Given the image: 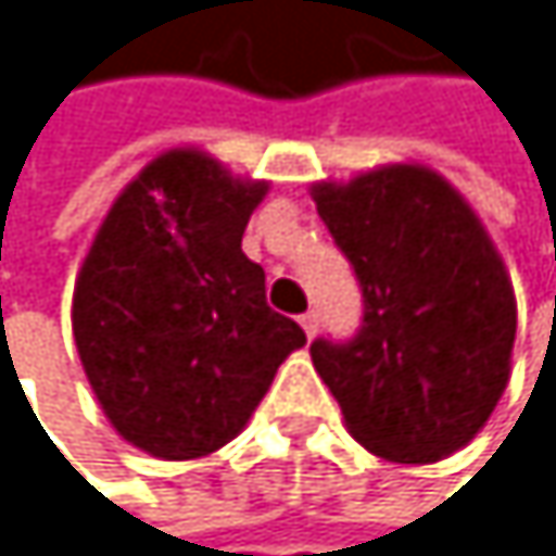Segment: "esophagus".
Masks as SVG:
<instances>
[{"label":"esophagus","mask_w":556,"mask_h":556,"mask_svg":"<svg viewBox=\"0 0 556 556\" xmlns=\"http://www.w3.org/2000/svg\"><path fill=\"white\" fill-rule=\"evenodd\" d=\"M300 326H303V332L313 339V336H316V329H319V316L309 309V313H303V316H300Z\"/></svg>","instance_id":"1"}]
</instances>
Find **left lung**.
<instances>
[{
    "label": "left lung",
    "mask_w": 556,
    "mask_h": 556,
    "mask_svg": "<svg viewBox=\"0 0 556 556\" xmlns=\"http://www.w3.org/2000/svg\"><path fill=\"white\" fill-rule=\"evenodd\" d=\"M309 193L366 303L352 342L309 345L349 434L399 465L455 455L510 379L518 300L494 240L458 187L425 164L316 180Z\"/></svg>",
    "instance_id": "obj_1"
}]
</instances>
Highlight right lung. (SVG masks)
I'll return each mask as SVG.
<instances>
[{
	"label": "right lung",
	"instance_id": "add662e5",
	"mask_svg": "<svg viewBox=\"0 0 556 556\" xmlns=\"http://www.w3.org/2000/svg\"><path fill=\"white\" fill-rule=\"evenodd\" d=\"M269 180L170 148L114 197L72 296V332L111 428L164 458L233 442L306 332L266 306L243 250Z\"/></svg>",
	"mask_w": 556,
	"mask_h": 556
}]
</instances>
